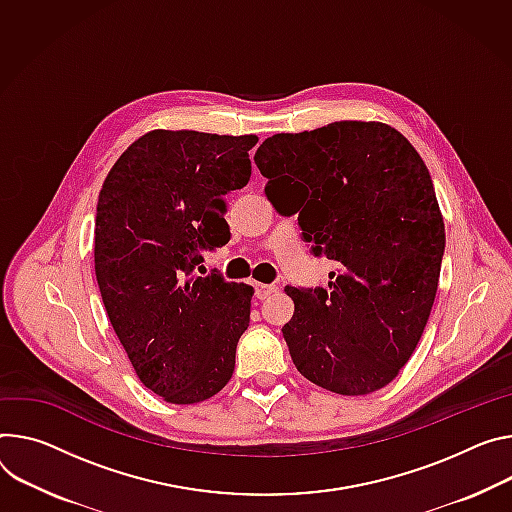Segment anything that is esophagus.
Returning <instances> with one entry per match:
<instances>
[{
	"mask_svg": "<svg viewBox=\"0 0 512 512\" xmlns=\"http://www.w3.org/2000/svg\"><path fill=\"white\" fill-rule=\"evenodd\" d=\"M277 290V286H273V284H255V298H259V300H265V298H269L271 294H275Z\"/></svg>",
	"mask_w": 512,
	"mask_h": 512,
	"instance_id": "1",
	"label": "esophagus"
}]
</instances>
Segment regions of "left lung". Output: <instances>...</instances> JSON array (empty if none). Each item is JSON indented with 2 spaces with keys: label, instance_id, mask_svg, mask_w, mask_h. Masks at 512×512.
Segmentation results:
<instances>
[{
  "label": "left lung",
  "instance_id": "1",
  "mask_svg": "<svg viewBox=\"0 0 512 512\" xmlns=\"http://www.w3.org/2000/svg\"><path fill=\"white\" fill-rule=\"evenodd\" d=\"M255 163L267 198L300 212L312 253L339 263L329 292L286 288L294 365L343 396L388 386L427 327L445 251L427 165L396 128L359 120L273 134Z\"/></svg>",
  "mask_w": 512,
  "mask_h": 512
}]
</instances>
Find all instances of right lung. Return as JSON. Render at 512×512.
<instances>
[{"mask_svg":"<svg viewBox=\"0 0 512 512\" xmlns=\"http://www.w3.org/2000/svg\"><path fill=\"white\" fill-rule=\"evenodd\" d=\"M255 134L151 130L110 169L98 198L94 261L108 318L138 380L171 404L218 394L235 371L253 288L194 277L218 247L224 196L249 183Z\"/></svg>","mask_w":512,"mask_h":512,"instance_id":"add662e5","label":"right lung"}]
</instances>
